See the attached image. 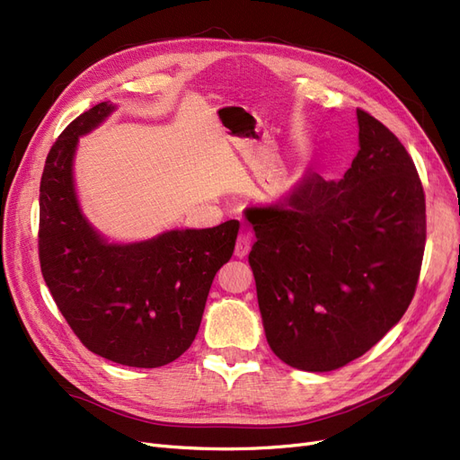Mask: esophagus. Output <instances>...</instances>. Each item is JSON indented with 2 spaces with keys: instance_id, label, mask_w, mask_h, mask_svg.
<instances>
[{
  "instance_id": "1",
  "label": "esophagus",
  "mask_w": 460,
  "mask_h": 460,
  "mask_svg": "<svg viewBox=\"0 0 460 460\" xmlns=\"http://www.w3.org/2000/svg\"><path fill=\"white\" fill-rule=\"evenodd\" d=\"M249 249H252V235H249L247 232H242L238 235V242H235L234 255L238 259H243L249 253Z\"/></svg>"
}]
</instances>
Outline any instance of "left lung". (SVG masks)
<instances>
[{"mask_svg":"<svg viewBox=\"0 0 460 460\" xmlns=\"http://www.w3.org/2000/svg\"><path fill=\"white\" fill-rule=\"evenodd\" d=\"M358 153L341 180L305 174L280 205L249 207V267L270 349L286 365L336 370L405 314L426 245L420 176L397 136L357 109Z\"/></svg>","mask_w":460,"mask_h":460,"instance_id":"8db88e82","label":"left lung"}]
</instances>
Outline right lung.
Here are the masks:
<instances>
[{
  "instance_id": "1",
  "label": "right lung",
  "mask_w": 460,
  "mask_h": 460,
  "mask_svg": "<svg viewBox=\"0 0 460 460\" xmlns=\"http://www.w3.org/2000/svg\"><path fill=\"white\" fill-rule=\"evenodd\" d=\"M111 111L107 102L88 109L48 153L40 182V269L86 349L119 365L157 368L196 340L208 289L234 253L240 222L172 230L142 243H105L80 215L73 155L78 136Z\"/></svg>"
}]
</instances>
